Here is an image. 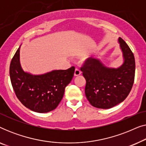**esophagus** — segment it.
Returning a JSON list of instances; mask_svg holds the SVG:
<instances>
[{
	"mask_svg": "<svg viewBox=\"0 0 146 146\" xmlns=\"http://www.w3.org/2000/svg\"><path fill=\"white\" fill-rule=\"evenodd\" d=\"M81 74V71L78 68H76L74 71V76H79Z\"/></svg>",
	"mask_w": 146,
	"mask_h": 146,
	"instance_id": "1",
	"label": "esophagus"
}]
</instances>
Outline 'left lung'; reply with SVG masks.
I'll return each instance as SVG.
<instances>
[{"label": "left lung", "instance_id": "left-lung-1", "mask_svg": "<svg viewBox=\"0 0 146 146\" xmlns=\"http://www.w3.org/2000/svg\"><path fill=\"white\" fill-rule=\"evenodd\" d=\"M118 42L123 62L118 68H109L99 59L91 57L81 68L86 80L85 94L92 106L98 108H111L126 98L132 88L135 76V58L122 38Z\"/></svg>", "mask_w": 146, "mask_h": 146}]
</instances>
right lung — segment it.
<instances>
[{"label":"right lung","instance_id":"add662e5","mask_svg":"<svg viewBox=\"0 0 146 146\" xmlns=\"http://www.w3.org/2000/svg\"><path fill=\"white\" fill-rule=\"evenodd\" d=\"M19 48L10 65V78L16 96L32 111L46 113L54 110L62 99L65 88L74 76L75 68L54 70L40 75L26 72L20 62Z\"/></svg>","mask_w":146,"mask_h":146}]
</instances>
